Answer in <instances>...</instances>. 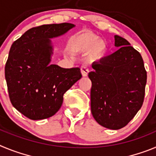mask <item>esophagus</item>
Returning <instances> with one entry per match:
<instances>
[{
  "label": "esophagus",
  "mask_w": 156,
  "mask_h": 156,
  "mask_svg": "<svg viewBox=\"0 0 156 156\" xmlns=\"http://www.w3.org/2000/svg\"><path fill=\"white\" fill-rule=\"evenodd\" d=\"M88 73H89V70L86 67H81V74H82L83 76H87Z\"/></svg>",
  "instance_id": "34e87169"
}]
</instances>
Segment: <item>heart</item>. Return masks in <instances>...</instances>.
Returning <instances> with one entry per match:
<instances>
[{"mask_svg": "<svg viewBox=\"0 0 156 156\" xmlns=\"http://www.w3.org/2000/svg\"><path fill=\"white\" fill-rule=\"evenodd\" d=\"M69 49L74 54L88 53L91 61H100L106 55L107 44L103 39L98 38L91 32L80 31L70 38Z\"/></svg>", "mask_w": 156, "mask_h": 156, "instance_id": "b5f03b06", "label": "heart"}]
</instances>
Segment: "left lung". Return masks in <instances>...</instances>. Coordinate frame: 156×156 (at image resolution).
I'll use <instances>...</instances> for the list:
<instances>
[{"label":"left lung","instance_id":"left-lung-1","mask_svg":"<svg viewBox=\"0 0 156 156\" xmlns=\"http://www.w3.org/2000/svg\"><path fill=\"white\" fill-rule=\"evenodd\" d=\"M115 46L116 51L92 64L88 76L93 117L101 126L119 129L142 106L147 72L140 54L126 39L115 35Z\"/></svg>","mask_w":156,"mask_h":156}]
</instances>
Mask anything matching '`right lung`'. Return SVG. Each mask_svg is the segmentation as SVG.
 <instances>
[{
  "label": "right lung",
  "mask_w": 156,
  "mask_h": 156,
  "mask_svg": "<svg viewBox=\"0 0 156 156\" xmlns=\"http://www.w3.org/2000/svg\"><path fill=\"white\" fill-rule=\"evenodd\" d=\"M75 25H42L27 30L11 47L5 73L12 105L33 120L52 116L61 108L63 95L82 77L80 68L51 64V38Z\"/></svg>",
  "instance_id": "add662e5"
}]
</instances>
